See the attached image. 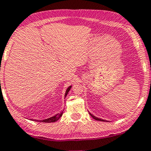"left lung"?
I'll list each match as a JSON object with an SVG mask.
<instances>
[{
  "label": "left lung",
  "mask_w": 151,
  "mask_h": 151,
  "mask_svg": "<svg viewBox=\"0 0 151 151\" xmlns=\"http://www.w3.org/2000/svg\"><path fill=\"white\" fill-rule=\"evenodd\" d=\"M89 114H90V116H92V118H93L94 119H95V120H97V121H101V122H108V120H105V119H101V118H99V117H96V116H95L94 115H93V114H91L90 113V112H89Z\"/></svg>",
  "instance_id": "left-lung-1"
}]
</instances>
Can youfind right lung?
<instances>
[{
	"label": "right lung",
	"mask_w": 151,
	"mask_h": 151,
	"mask_svg": "<svg viewBox=\"0 0 151 151\" xmlns=\"http://www.w3.org/2000/svg\"><path fill=\"white\" fill-rule=\"evenodd\" d=\"M72 86H70L69 87H68V88H67V90H66L65 96H65H65H67V94H68V92H69L70 90L71 89ZM63 112L62 111V112H61V113L57 114H55V115L51 116V117H49V118H47V119H43V120H36V119H32L31 120H32V121H35V122H45V123H51V122H55L58 121V120H59V119H60V117H61V116L62 115H63Z\"/></svg>",
	"instance_id": "add662e5"
}]
</instances>
